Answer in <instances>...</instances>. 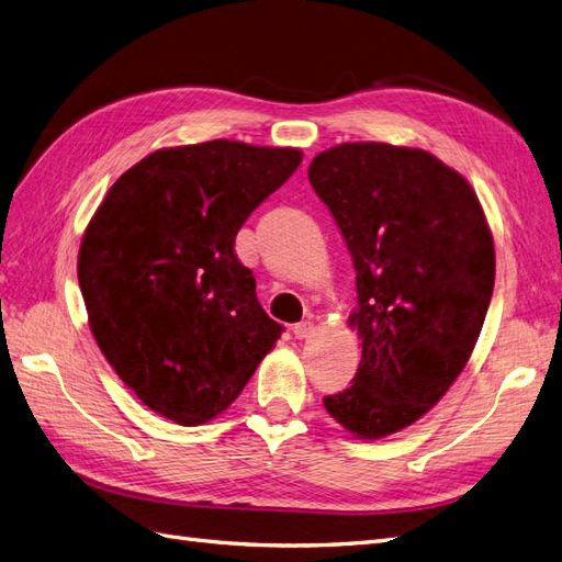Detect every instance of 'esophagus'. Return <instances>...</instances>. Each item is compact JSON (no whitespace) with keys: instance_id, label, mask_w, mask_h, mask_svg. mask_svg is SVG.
Returning <instances> with one entry per match:
<instances>
[{"instance_id":"esophagus-1","label":"esophagus","mask_w":562,"mask_h":562,"mask_svg":"<svg viewBox=\"0 0 562 562\" xmlns=\"http://www.w3.org/2000/svg\"><path fill=\"white\" fill-rule=\"evenodd\" d=\"M293 335L297 339H307L314 335V323L312 321H302V323H295L293 326Z\"/></svg>"}]
</instances>
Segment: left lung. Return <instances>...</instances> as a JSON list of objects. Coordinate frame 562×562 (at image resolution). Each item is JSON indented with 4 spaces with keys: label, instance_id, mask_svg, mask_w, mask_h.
Segmentation results:
<instances>
[{
    "label": "left lung",
    "instance_id": "left-lung-1",
    "mask_svg": "<svg viewBox=\"0 0 562 562\" xmlns=\"http://www.w3.org/2000/svg\"><path fill=\"white\" fill-rule=\"evenodd\" d=\"M310 182L356 269L361 363L323 398L356 438L411 427L446 396L479 342L495 288V244L479 196L417 147L345 143L310 164Z\"/></svg>",
    "mask_w": 562,
    "mask_h": 562
}]
</instances>
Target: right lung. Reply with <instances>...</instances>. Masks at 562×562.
<instances>
[{
    "label": "right lung",
    "mask_w": 562,
    "mask_h": 562,
    "mask_svg": "<svg viewBox=\"0 0 562 562\" xmlns=\"http://www.w3.org/2000/svg\"><path fill=\"white\" fill-rule=\"evenodd\" d=\"M302 151L236 140L164 147L119 178L83 232L77 277L108 363L182 427L241 394L283 326L255 295L236 232Z\"/></svg>",
    "instance_id": "add662e5"
}]
</instances>
